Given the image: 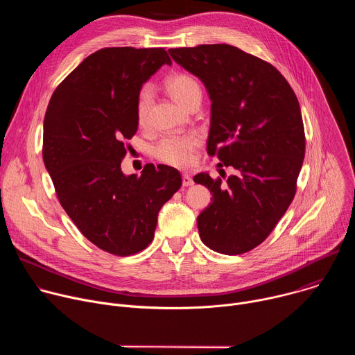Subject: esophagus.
I'll return each instance as SVG.
<instances>
[{
  "mask_svg": "<svg viewBox=\"0 0 355 355\" xmlns=\"http://www.w3.org/2000/svg\"><path fill=\"white\" fill-rule=\"evenodd\" d=\"M192 184H193L192 177L188 175V174H184V175H182V185H184V187H191Z\"/></svg>",
  "mask_w": 355,
  "mask_h": 355,
  "instance_id": "obj_1",
  "label": "esophagus"
}]
</instances>
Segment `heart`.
Masks as SVG:
<instances>
[{
  "label": "heart",
  "instance_id": "heart-1",
  "mask_svg": "<svg viewBox=\"0 0 355 355\" xmlns=\"http://www.w3.org/2000/svg\"><path fill=\"white\" fill-rule=\"evenodd\" d=\"M166 88L177 103L188 108L195 101L202 98V89L199 83L189 74L177 73L167 78ZM153 99V88L150 85L141 87L136 98V119L140 126H144L148 121V111ZM198 144V137L193 133H174L167 135L159 140L153 148L155 157L168 166L178 168L189 167L193 162V151Z\"/></svg>",
  "mask_w": 355,
  "mask_h": 355
}]
</instances>
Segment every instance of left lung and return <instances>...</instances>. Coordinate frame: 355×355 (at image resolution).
<instances>
[{"label":"left lung","instance_id":"left-lung-1","mask_svg":"<svg viewBox=\"0 0 355 355\" xmlns=\"http://www.w3.org/2000/svg\"><path fill=\"white\" fill-rule=\"evenodd\" d=\"M171 58L205 84L211 105L208 155L233 167L226 182L200 173L212 204L196 219L211 250L243 254L261 244L285 215L305 157L297 98L270 63L230 44L170 49Z\"/></svg>","mask_w":355,"mask_h":355}]
</instances>
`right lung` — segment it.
I'll return each instance as SVG.
<instances>
[{"instance_id":"obj_1","label":"right lung","mask_w":355,"mask_h":355,"mask_svg":"<svg viewBox=\"0 0 355 355\" xmlns=\"http://www.w3.org/2000/svg\"><path fill=\"white\" fill-rule=\"evenodd\" d=\"M171 59L163 47H104L55 89L43 123V162L60 204L98 248L132 256L155 237L157 215L181 188L178 170L146 164L125 175V140L137 130L136 98Z\"/></svg>"}]
</instances>
